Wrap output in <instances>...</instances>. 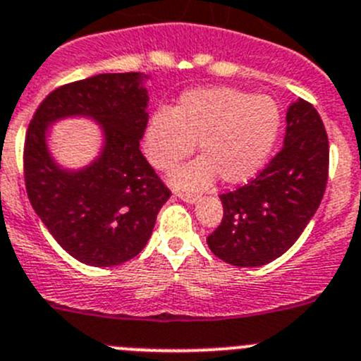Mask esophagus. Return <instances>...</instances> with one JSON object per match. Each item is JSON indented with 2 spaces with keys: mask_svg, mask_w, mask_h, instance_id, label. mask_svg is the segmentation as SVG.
I'll use <instances>...</instances> for the list:
<instances>
[{
  "mask_svg": "<svg viewBox=\"0 0 361 361\" xmlns=\"http://www.w3.org/2000/svg\"><path fill=\"white\" fill-rule=\"evenodd\" d=\"M178 200H181L183 203H197V200H200V196H194V194H178Z\"/></svg>",
  "mask_w": 361,
  "mask_h": 361,
  "instance_id": "esophagus-1",
  "label": "esophagus"
}]
</instances>
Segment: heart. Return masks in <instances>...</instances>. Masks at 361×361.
<instances>
[{"label": "heart", "instance_id": "heart-1", "mask_svg": "<svg viewBox=\"0 0 361 361\" xmlns=\"http://www.w3.org/2000/svg\"><path fill=\"white\" fill-rule=\"evenodd\" d=\"M279 131V109L267 96L230 87L188 90L171 112L154 114L144 133V154L158 171L173 169L194 151L201 157L169 174L180 190H204L217 174L242 185L267 161Z\"/></svg>", "mask_w": 361, "mask_h": 361}]
</instances>
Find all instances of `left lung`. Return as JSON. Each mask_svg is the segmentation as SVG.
<instances>
[{
	"mask_svg": "<svg viewBox=\"0 0 361 361\" xmlns=\"http://www.w3.org/2000/svg\"><path fill=\"white\" fill-rule=\"evenodd\" d=\"M329 144L321 116L305 99L287 109L283 149L251 183L222 194L224 217L207 238L235 267H262L294 245L328 183Z\"/></svg>",
	"mask_w": 361,
	"mask_h": 361,
	"instance_id": "left-lung-1",
	"label": "left lung"
}]
</instances>
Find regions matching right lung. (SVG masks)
<instances>
[{
	"label": "right lung",
	"instance_id": "add662e5",
	"mask_svg": "<svg viewBox=\"0 0 361 361\" xmlns=\"http://www.w3.org/2000/svg\"><path fill=\"white\" fill-rule=\"evenodd\" d=\"M144 80L142 73H106L67 83L40 103L26 133L30 203L60 247L90 267L137 257L171 196L139 149L149 103ZM80 116L100 126L102 147L71 170L52 157L49 128Z\"/></svg>",
	"mask_w": 361,
	"mask_h": 361
}]
</instances>
